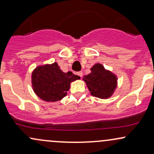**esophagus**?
Listing matches in <instances>:
<instances>
[{"label":"esophagus","instance_id":"obj_1","mask_svg":"<svg viewBox=\"0 0 154 154\" xmlns=\"http://www.w3.org/2000/svg\"><path fill=\"white\" fill-rule=\"evenodd\" d=\"M82 71H80V72H77V75H78V76H79V77H82Z\"/></svg>","mask_w":154,"mask_h":154}]
</instances>
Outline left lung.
Here are the masks:
<instances>
[{"mask_svg":"<svg viewBox=\"0 0 154 154\" xmlns=\"http://www.w3.org/2000/svg\"><path fill=\"white\" fill-rule=\"evenodd\" d=\"M91 73L85 75L83 80L94 97L107 99L117 88L118 78L115 74L105 69L101 64H95L90 69Z\"/></svg>","mask_w":154,"mask_h":154,"instance_id":"8db88e82","label":"left lung"}]
</instances>
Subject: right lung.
I'll use <instances>...</instances> for the list:
<instances>
[{
	"label": "right lung",
	"instance_id": "obj_1",
	"mask_svg": "<svg viewBox=\"0 0 154 154\" xmlns=\"http://www.w3.org/2000/svg\"><path fill=\"white\" fill-rule=\"evenodd\" d=\"M79 78L72 72H63L54 62L37 66L31 75V83L38 97L46 102H56L65 97L70 83Z\"/></svg>",
	"mask_w": 154,
	"mask_h": 154
}]
</instances>
